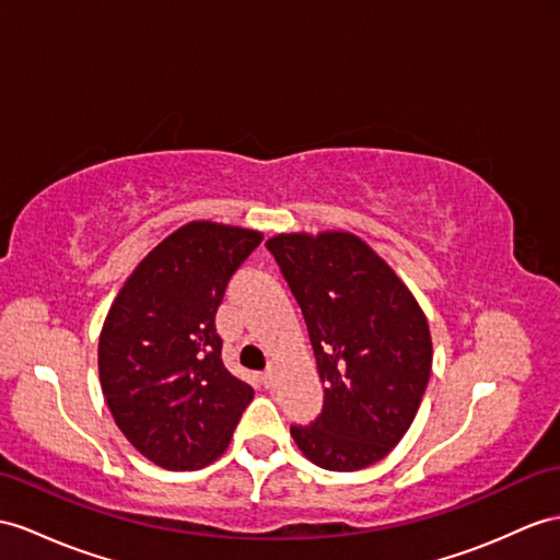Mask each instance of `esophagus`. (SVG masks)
Segmentation results:
<instances>
[{
  "instance_id": "esophagus-1",
  "label": "esophagus",
  "mask_w": 560,
  "mask_h": 560,
  "mask_svg": "<svg viewBox=\"0 0 560 560\" xmlns=\"http://www.w3.org/2000/svg\"><path fill=\"white\" fill-rule=\"evenodd\" d=\"M264 385H266L268 389H276V387H278V365H276V363H270V365L266 368Z\"/></svg>"
}]
</instances>
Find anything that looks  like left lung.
<instances>
[{
    "label": "left lung",
    "instance_id": "8db88e82",
    "mask_svg": "<svg viewBox=\"0 0 560 560\" xmlns=\"http://www.w3.org/2000/svg\"><path fill=\"white\" fill-rule=\"evenodd\" d=\"M304 313L323 411L290 432L316 466L351 472L383 460L418 413L432 371L428 318L373 247L345 230L266 242Z\"/></svg>",
    "mask_w": 560,
    "mask_h": 560
}]
</instances>
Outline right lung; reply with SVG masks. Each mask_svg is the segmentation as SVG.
<instances>
[{
    "label": "right lung",
    "instance_id": "right-lung-1",
    "mask_svg": "<svg viewBox=\"0 0 560 560\" xmlns=\"http://www.w3.org/2000/svg\"><path fill=\"white\" fill-rule=\"evenodd\" d=\"M258 230L192 221L149 252L100 335V383L116 425L166 470L221 456L254 389L221 361L215 311Z\"/></svg>",
    "mask_w": 560,
    "mask_h": 560
}]
</instances>
